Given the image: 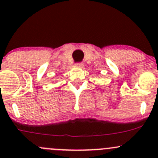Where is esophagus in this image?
Wrapping results in <instances>:
<instances>
[{
    "label": "esophagus",
    "mask_w": 158,
    "mask_h": 158,
    "mask_svg": "<svg viewBox=\"0 0 158 158\" xmlns=\"http://www.w3.org/2000/svg\"><path fill=\"white\" fill-rule=\"evenodd\" d=\"M83 66H84V64L82 63H76V66H77V67L82 68V67H83Z\"/></svg>",
    "instance_id": "obj_1"
}]
</instances>
